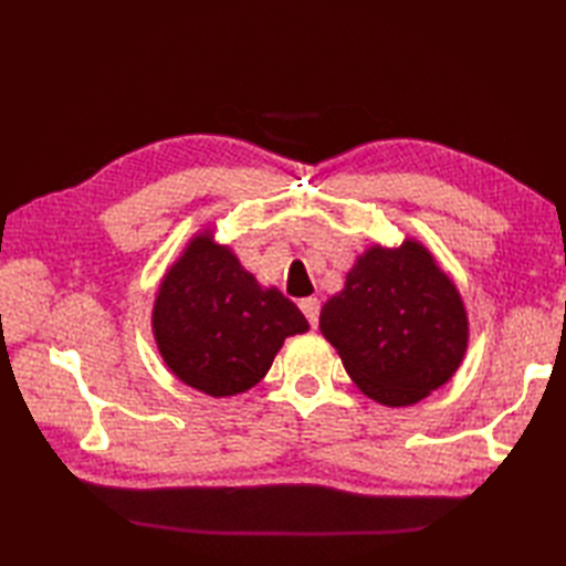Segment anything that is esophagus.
<instances>
[{
	"mask_svg": "<svg viewBox=\"0 0 566 566\" xmlns=\"http://www.w3.org/2000/svg\"><path fill=\"white\" fill-rule=\"evenodd\" d=\"M298 308L304 311V316L311 323V328H316L318 326V314H321V302H318V298L316 296L302 298V302H298Z\"/></svg>",
	"mask_w": 566,
	"mask_h": 566,
	"instance_id": "esophagus-1",
	"label": "esophagus"
}]
</instances>
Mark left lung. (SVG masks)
Returning a JSON list of instances; mask_svg holds the SVG:
<instances>
[{
	"mask_svg": "<svg viewBox=\"0 0 566 566\" xmlns=\"http://www.w3.org/2000/svg\"><path fill=\"white\" fill-rule=\"evenodd\" d=\"M318 326L357 389L391 408L450 381L469 340L460 292L413 238L359 255L343 292L323 304Z\"/></svg>",
	"mask_w": 566,
	"mask_h": 566,
	"instance_id": "left-lung-1",
	"label": "left lung"
}]
</instances>
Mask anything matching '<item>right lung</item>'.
<instances>
[{
    "label": "right lung",
    "instance_id": "obj_1",
    "mask_svg": "<svg viewBox=\"0 0 566 566\" xmlns=\"http://www.w3.org/2000/svg\"><path fill=\"white\" fill-rule=\"evenodd\" d=\"M308 321L276 286L264 290L211 231L189 240L165 272L153 306V335L165 365L187 387L235 396L268 375L290 335Z\"/></svg>",
    "mask_w": 566,
    "mask_h": 566
}]
</instances>
